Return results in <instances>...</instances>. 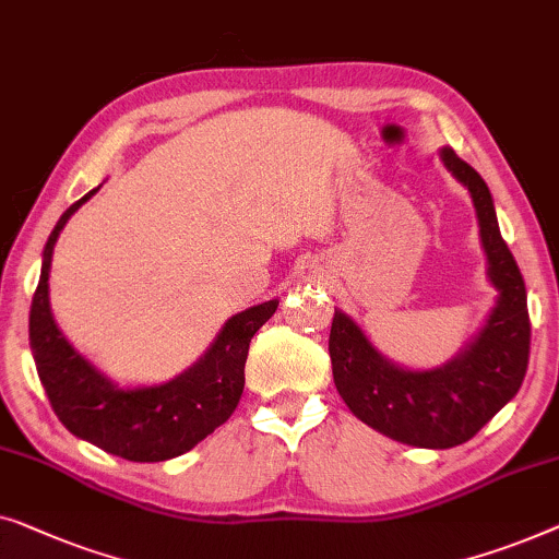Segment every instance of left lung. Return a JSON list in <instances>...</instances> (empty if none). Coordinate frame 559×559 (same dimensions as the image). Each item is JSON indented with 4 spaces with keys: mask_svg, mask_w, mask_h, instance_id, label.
<instances>
[{
    "mask_svg": "<svg viewBox=\"0 0 559 559\" xmlns=\"http://www.w3.org/2000/svg\"><path fill=\"white\" fill-rule=\"evenodd\" d=\"M440 156L474 198L489 278L499 288L481 334L463 355L426 372L384 359L342 311H334L329 334L334 384L349 411L380 433L418 448H453L474 438L522 388L532 340L524 278L501 238L489 187L453 148Z\"/></svg>",
    "mask_w": 559,
    "mask_h": 559,
    "instance_id": "obj_1",
    "label": "left lung"
}]
</instances>
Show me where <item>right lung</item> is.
<instances>
[{
	"instance_id": "1",
	"label": "right lung",
	"mask_w": 559,
	"mask_h": 559,
	"mask_svg": "<svg viewBox=\"0 0 559 559\" xmlns=\"http://www.w3.org/2000/svg\"><path fill=\"white\" fill-rule=\"evenodd\" d=\"M91 194L96 190L70 204L47 238L40 283L29 306V347L37 374L55 415L73 436L126 461H169L198 445L238 407L246 388L250 340L276 313L278 301L273 298L235 313L207 355L171 382L133 390L116 388L66 342L55 326L47 298L55 240Z\"/></svg>"
}]
</instances>
